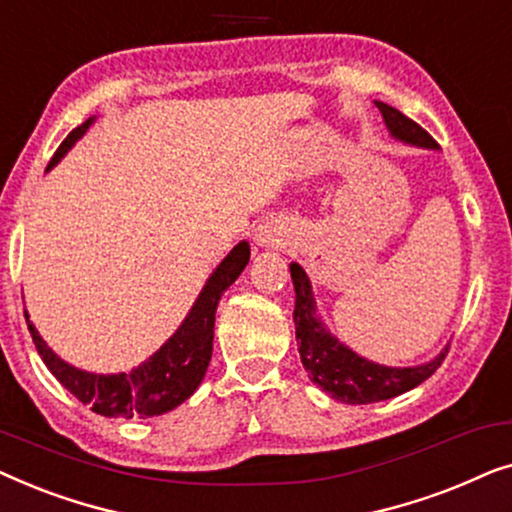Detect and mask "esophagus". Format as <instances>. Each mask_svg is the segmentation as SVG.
<instances>
[{
	"label": "esophagus",
	"mask_w": 512,
	"mask_h": 512,
	"mask_svg": "<svg viewBox=\"0 0 512 512\" xmlns=\"http://www.w3.org/2000/svg\"><path fill=\"white\" fill-rule=\"evenodd\" d=\"M256 240H258V244H263V247H270V244L277 242L275 240V233H272V230H261Z\"/></svg>",
	"instance_id": "obj_1"
}]
</instances>
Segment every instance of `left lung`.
Here are the masks:
<instances>
[{
  "instance_id": "obj_1",
  "label": "left lung",
  "mask_w": 512,
  "mask_h": 512,
  "mask_svg": "<svg viewBox=\"0 0 512 512\" xmlns=\"http://www.w3.org/2000/svg\"><path fill=\"white\" fill-rule=\"evenodd\" d=\"M375 107L380 109L389 135L398 139V142L417 146V149L438 151L436 139L424 128H419L415 121L401 114V111L384 102H375ZM289 270L293 289H296L293 321H296L300 361H303V368L307 370V377L319 389H324L328 396L335 398V401L349 405L387 401V398L401 396L405 391L419 387L443 363L447 347L438 356H433L431 361L419 363V366L396 368L363 359V356L349 349L345 342H340L324 326L307 272L298 263H291Z\"/></svg>"
}]
</instances>
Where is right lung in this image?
Masks as SVG:
<instances>
[{"label":"right lung","mask_w":512,"mask_h":512,"mask_svg":"<svg viewBox=\"0 0 512 512\" xmlns=\"http://www.w3.org/2000/svg\"><path fill=\"white\" fill-rule=\"evenodd\" d=\"M95 116L86 123L69 132V137L60 144L55 156L48 163L46 172H51L67 151L86 135V130L93 125ZM249 242H240L230 249V254L216 265L212 275L202 286L200 296L195 298L186 319L174 331L158 352H153L144 363L132 368L130 373H88L62 361L46 340L41 338L37 328L27 317V328L34 340V347L51 370L62 387L69 394H74L83 405H90V410L102 417H156L165 415L193 396V391L200 387L202 377L207 373L209 359H212V342H214V317L216 305L223 296V291L242 275V270L249 263Z\"/></svg>","instance_id":"obj_1"}]
</instances>
